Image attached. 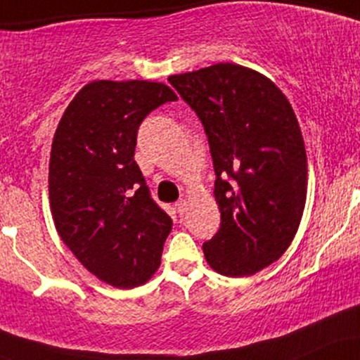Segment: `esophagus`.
Segmentation results:
<instances>
[{
	"label": "esophagus",
	"mask_w": 360,
	"mask_h": 360,
	"mask_svg": "<svg viewBox=\"0 0 360 360\" xmlns=\"http://www.w3.org/2000/svg\"><path fill=\"white\" fill-rule=\"evenodd\" d=\"M186 206H188V201H186V200H179V201H177V203H176L174 208H176V213L179 214V217H183V214H184Z\"/></svg>",
	"instance_id": "1"
}]
</instances>
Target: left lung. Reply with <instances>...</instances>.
<instances>
[{
	"mask_svg": "<svg viewBox=\"0 0 360 360\" xmlns=\"http://www.w3.org/2000/svg\"><path fill=\"white\" fill-rule=\"evenodd\" d=\"M201 120L213 159L220 230L206 262L252 276L292 242L307 203V150L295 111L274 82L242 65L214 64L169 76Z\"/></svg>",
	"mask_w": 360,
	"mask_h": 360,
	"instance_id": "1",
	"label": "left lung"
}]
</instances>
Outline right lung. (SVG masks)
Wrapping results in <instances>:
<instances>
[{"label":"right lung","mask_w":360,"mask_h":360,"mask_svg":"<svg viewBox=\"0 0 360 360\" xmlns=\"http://www.w3.org/2000/svg\"><path fill=\"white\" fill-rule=\"evenodd\" d=\"M177 96L150 81H93L74 96L53 135L49 196L62 242L115 288L143 284L159 269L171 217L152 200L135 162L137 131Z\"/></svg>","instance_id":"1"}]
</instances>
